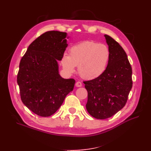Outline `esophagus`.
I'll use <instances>...</instances> for the list:
<instances>
[{"mask_svg": "<svg viewBox=\"0 0 151 151\" xmlns=\"http://www.w3.org/2000/svg\"><path fill=\"white\" fill-rule=\"evenodd\" d=\"M75 86H76V87H78V88H79V87H82V83L81 82H77L76 83V84H75Z\"/></svg>", "mask_w": 151, "mask_h": 151, "instance_id": "34e87169", "label": "esophagus"}]
</instances>
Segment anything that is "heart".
Returning <instances> with one entry per match:
<instances>
[{
  "label": "heart",
  "mask_w": 151,
  "mask_h": 151,
  "mask_svg": "<svg viewBox=\"0 0 151 151\" xmlns=\"http://www.w3.org/2000/svg\"><path fill=\"white\" fill-rule=\"evenodd\" d=\"M110 52L104 44L85 41L72 46L69 56L64 54L62 64L67 73L75 72L78 66V73L83 78L95 79L101 76L107 68Z\"/></svg>",
  "instance_id": "obj_1"
}]
</instances>
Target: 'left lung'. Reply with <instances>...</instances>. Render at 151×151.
Wrapping results in <instances>:
<instances>
[{
	"label": "left lung",
	"instance_id": "8db88e82",
	"mask_svg": "<svg viewBox=\"0 0 151 151\" xmlns=\"http://www.w3.org/2000/svg\"><path fill=\"white\" fill-rule=\"evenodd\" d=\"M104 37L110 52L107 68L99 77L84 82L88 91L86 109L98 119L110 117L121 110L132 87V67L126 52L113 38Z\"/></svg>",
	"mask_w": 151,
	"mask_h": 151
}]
</instances>
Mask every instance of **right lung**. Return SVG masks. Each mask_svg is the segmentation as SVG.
I'll return each mask as SVG.
<instances>
[{
    "label": "right lung",
    "mask_w": 151,
    "mask_h": 151,
    "mask_svg": "<svg viewBox=\"0 0 151 151\" xmlns=\"http://www.w3.org/2000/svg\"><path fill=\"white\" fill-rule=\"evenodd\" d=\"M67 34L49 31L32 43L19 64L17 84L26 106L40 116L49 117L62 104L73 90L75 81L59 74L58 61L62 60Z\"/></svg>",
    "instance_id": "right-lung-1"
}]
</instances>
